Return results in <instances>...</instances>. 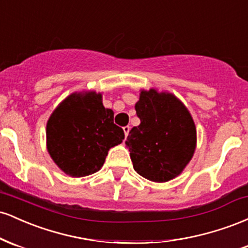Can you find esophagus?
I'll use <instances>...</instances> for the list:
<instances>
[{"mask_svg": "<svg viewBox=\"0 0 248 248\" xmlns=\"http://www.w3.org/2000/svg\"><path fill=\"white\" fill-rule=\"evenodd\" d=\"M122 129H124V135H126V138H127L128 133H129V130H130V127H129V126H124V128H122Z\"/></svg>", "mask_w": 248, "mask_h": 248, "instance_id": "obj_1", "label": "esophagus"}]
</instances>
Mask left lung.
Returning <instances> with one entry per match:
<instances>
[{
  "mask_svg": "<svg viewBox=\"0 0 248 248\" xmlns=\"http://www.w3.org/2000/svg\"><path fill=\"white\" fill-rule=\"evenodd\" d=\"M135 110L141 124L126 141L134 170L149 181H170L195 153V122L175 95L156 90L142 91Z\"/></svg>",
  "mask_w": 248,
  "mask_h": 248,
  "instance_id": "1",
  "label": "left lung"
}]
</instances>
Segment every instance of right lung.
Wrapping results in <instances>:
<instances>
[{
  "label": "right lung",
  "instance_id": "1",
  "mask_svg": "<svg viewBox=\"0 0 248 248\" xmlns=\"http://www.w3.org/2000/svg\"><path fill=\"white\" fill-rule=\"evenodd\" d=\"M124 129L95 92L73 93L56 108L46 124L47 150L55 163L72 177L100 170L109 148L120 144Z\"/></svg>",
  "mask_w": 248,
  "mask_h": 248
}]
</instances>
